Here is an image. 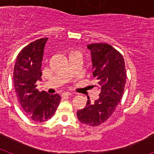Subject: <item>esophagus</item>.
Segmentation results:
<instances>
[{
  "instance_id": "34e87169",
  "label": "esophagus",
  "mask_w": 154,
  "mask_h": 154,
  "mask_svg": "<svg viewBox=\"0 0 154 154\" xmlns=\"http://www.w3.org/2000/svg\"><path fill=\"white\" fill-rule=\"evenodd\" d=\"M72 92H65L62 93V96H72Z\"/></svg>"
}]
</instances>
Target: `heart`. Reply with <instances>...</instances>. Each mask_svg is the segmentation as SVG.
Wrapping results in <instances>:
<instances>
[{
  "label": "heart",
  "mask_w": 154,
  "mask_h": 154,
  "mask_svg": "<svg viewBox=\"0 0 154 154\" xmlns=\"http://www.w3.org/2000/svg\"><path fill=\"white\" fill-rule=\"evenodd\" d=\"M75 52H78V51H71L70 54H72V53H75Z\"/></svg>",
  "instance_id": "b5f03b06"
}]
</instances>
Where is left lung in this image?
<instances>
[{"label": "left lung", "instance_id": "left-lung-1", "mask_svg": "<svg viewBox=\"0 0 154 154\" xmlns=\"http://www.w3.org/2000/svg\"><path fill=\"white\" fill-rule=\"evenodd\" d=\"M90 50L94 86L100 89L99 98L95 103L87 100L84 109L78 110L77 117L82 123L97 126L111 116L120 102L126 84V73L123 55L112 46L106 43L87 45Z\"/></svg>", "mask_w": 154, "mask_h": 154}]
</instances>
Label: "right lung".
I'll return each instance as SVG.
<instances>
[{"mask_svg":"<svg viewBox=\"0 0 154 154\" xmlns=\"http://www.w3.org/2000/svg\"><path fill=\"white\" fill-rule=\"evenodd\" d=\"M48 38H40L19 52L14 69V84L17 99L28 117L35 122H45L55 114L61 96L39 92L36 82L42 80V64Z\"/></svg>","mask_w":154,"mask_h":154,"instance_id":"1","label":"right lung"}]
</instances>
